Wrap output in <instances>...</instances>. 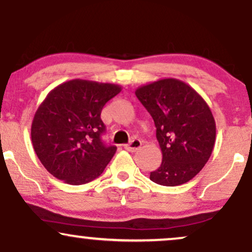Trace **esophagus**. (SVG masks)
I'll use <instances>...</instances> for the list:
<instances>
[{
    "label": "esophagus",
    "instance_id": "34e87169",
    "mask_svg": "<svg viewBox=\"0 0 252 252\" xmlns=\"http://www.w3.org/2000/svg\"><path fill=\"white\" fill-rule=\"evenodd\" d=\"M141 146H142V142H141L140 140H132L129 144H126V146H124V149H126L128 152L134 153L137 152V150L141 148Z\"/></svg>",
    "mask_w": 252,
    "mask_h": 252
}]
</instances>
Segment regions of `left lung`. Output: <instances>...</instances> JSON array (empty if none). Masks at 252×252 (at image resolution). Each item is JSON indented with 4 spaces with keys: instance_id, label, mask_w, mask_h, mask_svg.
Masks as SVG:
<instances>
[{
    "instance_id": "8db88e82",
    "label": "left lung",
    "mask_w": 252,
    "mask_h": 252,
    "mask_svg": "<svg viewBox=\"0 0 252 252\" xmlns=\"http://www.w3.org/2000/svg\"><path fill=\"white\" fill-rule=\"evenodd\" d=\"M156 126L162 163L150 180L179 186L192 180L209 161L216 142V121L209 104L189 84L163 78L135 91Z\"/></svg>"
}]
</instances>
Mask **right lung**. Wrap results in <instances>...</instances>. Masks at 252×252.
Instances as JSON below:
<instances>
[{
	"instance_id": "1",
	"label": "right lung",
	"mask_w": 252,
	"mask_h": 252,
	"mask_svg": "<svg viewBox=\"0 0 252 252\" xmlns=\"http://www.w3.org/2000/svg\"><path fill=\"white\" fill-rule=\"evenodd\" d=\"M122 86L72 79L58 85L37 108L32 122V143L46 169L70 185H83L103 173L116 153L104 146L100 112Z\"/></svg>"
}]
</instances>
